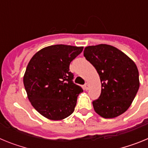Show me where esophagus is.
Segmentation results:
<instances>
[{
	"mask_svg": "<svg viewBox=\"0 0 148 148\" xmlns=\"http://www.w3.org/2000/svg\"><path fill=\"white\" fill-rule=\"evenodd\" d=\"M84 89L85 90H87L89 89V84L88 83H86L84 85Z\"/></svg>",
	"mask_w": 148,
	"mask_h": 148,
	"instance_id": "34e87169",
	"label": "esophagus"
}]
</instances>
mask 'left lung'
<instances>
[{
    "label": "left lung",
    "mask_w": 148,
    "mask_h": 148,
    "mask_svg": "<svg viewBox=\"0 0 148 148\" xmlns=\"http://www.w3.org/2000/svg\"><path fill=\"white\" fill-rule=\"evenodd\" d=\"M84 56L97 70L101 82L100 96L92 101L95 112L105 119L125 113L139 88L135 63L119 49L108 44L87 47Z\"/></svg>",
    "instance_id": "1"
}]
</instances>
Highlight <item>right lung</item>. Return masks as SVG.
Returning a JSON list of instances; mask_svg holds the SVG:
<instances>
[{
    "label": "right lung",
    "mask_w": 148,
    "mask_h": 148,
    "mask_svg": "<svg viewBox=\"0 0 148 148\" xmlns=\"http://www.w3.org/2000/svg\"><path fill=\"white\" fill-rule=\"evenodd\" d=\"M83 47L49 46L35 53L29 62L23 84L33 108L51 120H61L73 113L83 89L73 82L70 64Z\"/></svg>",
    "instance_id": "add662e5"
}]
</instances>
